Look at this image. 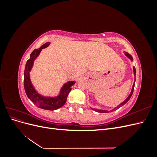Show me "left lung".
<instances>
[{"mask_svg": "<svg viewBox=\"0 0 157 157\" xmlns=\"http://www.w3.org/2000/svg\"><path fill=\"white\" fill-rule=\"evenodd\" d=\"M124 55L127 57L128 58H129L132 61H133V58H132V56L130 54H129L128 53H127V52H124ZM133 72H134V84H133V85H132V90H131V92H130V94H129V96H128L126 98V99H125V100H124V101H122V103H121L119 104V105H118L117 107H115V109H113V110H111V111L104 110V109H95V108H92V107H91V109H92V110H94V111H96V112H98V113H109V111H113V110H115V109H118V108H120L121 107L124 105L125 103H126L128 101V100H129V99H130V98H131V96H132V94H133V92H134V89L135 82H136V68H135L134 66H133Z\"/></svg>", "mask_w": 157, "mask_h": 157, "instance_id": "1", "label": "left lung"}]
</instances>
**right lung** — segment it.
<instances>
[{"label": "right lung", "instance_id": "add662e5", "mask_svg": "<svg viewBox=\"0 0 157 157\" xmlns=\"http://www.w3.org/2000/svg\"><path fill=\"white\" fill-rule=\"evenodd\" d=\"M50 44L48 42L42 45L39 49H35L30 55V58L27 61L24 71V89L27 96L30 100L39 108L46 109V110L54 111L63 106L67 101V98L69 93L71 92V87L76 82L75 80H69L65 82L59 90L58 96H44L37 91L33 84L30 72L31 71L35 59L39 57L42 49L46 48Z\"/></svg>", "mask_w": 157, "mask_h": 157}]
</instances>
